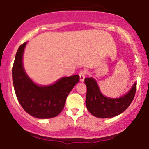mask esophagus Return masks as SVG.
Segmentation results:
<instances>
[{"label": "esophagus", "instance_id": "1", "mask_svg": "<svg viewBox=\"0 0 149 149\" xmlns=\"http://www.w3.org/2000/svg\"><path fill=\"white\" fill-rule=\"evenodd\" d=\"M85 75H86V71L84 70H81L79 72V76H80V82L84 81V79L85 78Z\"/></svg>", "mask_w": 149, "mask_h": 149}]
</instances>
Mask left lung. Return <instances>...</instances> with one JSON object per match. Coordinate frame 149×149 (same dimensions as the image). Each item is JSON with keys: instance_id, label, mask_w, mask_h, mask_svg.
I'll return each instance as SVG.
<instances>
[{"instance_id": "left-lung-1", "label": "left lung", "mask_w": 149, "mask_h": 149, "mask_svg": "<svg viewBox=\"0 0 149 149\" xmlns=\"http://www.w3.org/2000/svg\"><path fill=\"white\" fill-rule=\"evenodd\" d=\"M87 87L85 104L89 112L97 118H108L122 113L130 105L135 95L136 83L126 95L120 98H109L100 92L97 83L94 78H85Z\"/></svg>"}]
</instances>
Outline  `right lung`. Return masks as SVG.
<instances>
[{
  "instance_id": "right-lung-1",
  "label": "right lung",
  "mask_w": 149,
  "mask_h": 149,
  "mask_svg": "<svg viewBox=\"0 0 149 149\" xmlns=\"http://www.w3.org/2000/svg\"><path fill=\"white\" fill-rule=\"evenodd\" d=\"M27 42L22 44L16 53L13 66V81L17 98L26 112L40 119L51 118L59 115L64 109L66 97L80 77H64L54 84L40 86L26 73L22 57Z\"/></svg>"
}]
</instances>
